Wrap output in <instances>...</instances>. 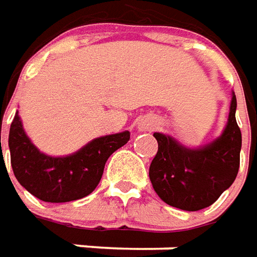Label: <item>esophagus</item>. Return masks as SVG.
<instances>
[{
    "label": "esophagus",
    "mask_w": 257,
    "mask_h": 257,
    "mask_svg": "<svg viewBox=\"0 0 257 257\" xmlns=\"http://www.w3.org/2000/svg\"><path fill=\"white\" fill-rule=\"evenodd\" d=\"M156 126V121L154 119H146L141 122V128L145 129V131H149V129H153Z\"/></svg>",
    "instance_id": "esophagus-1"
}]
</instances>
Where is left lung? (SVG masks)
I'll use <instances>...</instances> for the list:
<instances>
[{
    "label": "left lung",
    "mask_w": 257,
    "mask_h": 257,
    "mask_svg": "<svg viewBox=\"0 0 257 257\" xmlns=\"http://www.w3.org/2000/svg\"><path fill=\"white\" fill-rule=\"evenodd\" d=\"M236 97L231 96L228 121L221 135L199 147H188L171 135L154 132L159 150L150 164L153 189L167 204L186 211L209 207L227 191L239 170L241 129L235 119Z\"/></svg>",
    "instance_id": "obj_1"
}]
</instances>
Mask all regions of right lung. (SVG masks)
<instances>
[{
    "instance_id": "right-lung-1",
    "label": "right lung",
    "mask_w": 257,
    "mask_h": 257,
    "mask_svg": "<svg viewBox=\"0 0 257 257\" xmlns=\"http://www.w3.org/2000/svg\"><path fill=\"white\" fill-rule=\"evenodd\" d=\"M129 138V131L105 135L72 154L48 156L30 141L16 111L8 138L11 166L18 182L37 199L50 203L72 202L96 189L108 157L128 143Z\"/></svg>"
}]
</instances>
